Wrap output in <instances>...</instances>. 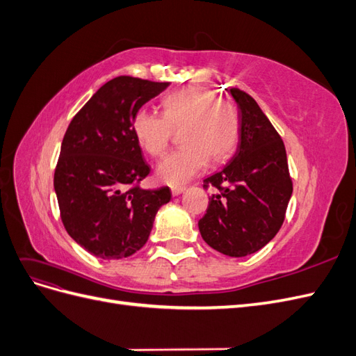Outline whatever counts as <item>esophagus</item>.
Wrapping results in <instances>:
<instances>
[{
    "mask_svg": "<svg viewBox=\"0 0 356 356\" xmlns=\"http://www.w3.org/2000/svg\"><path fill=\"white\" fill-rule=\"evenodd\" d=\"M186 191V187H172V195L174 196H179L181 193H184Z\"/></svg>",
    "mask_w": 356,
    "mask_h": 356,
    "instance_id": "1",
    "label": "esophagus"
}]
</instances>
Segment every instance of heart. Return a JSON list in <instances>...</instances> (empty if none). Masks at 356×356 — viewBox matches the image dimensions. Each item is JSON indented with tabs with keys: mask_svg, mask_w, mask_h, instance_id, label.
Here are the masks:
<instances>
[{
	"mask_svg": "<svg viewBox=\"0 0 356 356\" xmlns=\"http://www.w3.org/2000/svg\"><path fill=\"white\" fill-rule=\"evenodd\" d=\"M161 110L141 108L134 115V132L145 152L163 156L170 141L172 127H181L179 141L184 144L160 161L157 177L169 186H181L195 178L215 161L227 159L239 143L241 117L233 104L217 99L211 89L188 86L168 93Z\"/></svg>",
	"mask_w": 356,
	"mask_h": 356,
	"instance_id": "heart-1",
	"label": "heart"
}]
</instances>
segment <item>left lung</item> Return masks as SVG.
I'll return each instance as SVG.
<instances>
[{"mask_svg": "<svg viewBox=\"0 0 356 356\" xmlns=\"http://www.w3.org/2000/svg\"><path fill=\"white\" fill-rule=\"evenodd\" d=\"M238 104V149L220 172L203 179L218 190L199 220L203 241L229 257H245L270 242L285 220L293 195L286 152L270 120L252 96L229 89Z\"/></svg>", "mask_w": 356, "mask_h": 356, "instance_id": "1", "label": "left lung"}]
</instances>
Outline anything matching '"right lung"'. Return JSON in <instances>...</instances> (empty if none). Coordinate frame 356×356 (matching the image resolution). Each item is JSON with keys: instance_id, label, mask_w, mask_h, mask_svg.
<instances>
[{"instance_id": "1", "label": "right lung", "mask_w": 356, "mask_h": 356, "mask_svg": "<svg viewBox=\"0 0 356 356\" xmlns=\"http://www.w3.org/2000/svg\"><path fill=\"white\" fill-rule=\"evenodd\" d=\"M169 83L120 75L105 83L74 115L55 169L60 218L92 255L118 260L148 241L169 187L143 190L148 174L134 132V115Z\"/></svg>"}]
</instances>
